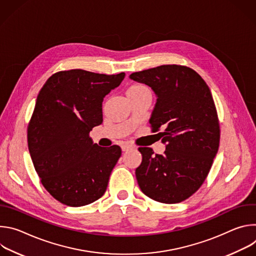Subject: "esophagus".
<instances>
[{
    "mask_svg": "<svg viewBox=\"0 0 256 256\" xmlns=\"http://www.w3.org/2000/svg\"><path fill=\"white\" fill-rule=\"evenodd\" d=\"M134 147L132 144H124L122 146V150L124 151V152H126V151H128V150H130V149H134Z\"/></svg>",
    "mask_w": 256,
    "mask_h": 256,
    "instance_id": "1",
    "label": "esophagus"
}]
</instances>
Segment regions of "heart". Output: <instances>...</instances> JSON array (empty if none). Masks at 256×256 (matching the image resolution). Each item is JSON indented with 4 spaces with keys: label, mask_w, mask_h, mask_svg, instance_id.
<instances>
[{
    "label": "heart",
    "mask_w": 256,
    "mask_h": 256,
    "mask_svg": "<svg viewBox=\"0 0 256 256\" xmlns=\"http://www.w3.org/2000/svg\"><path fill=\"white\" fill-rule=\"evenodd\" d=\"M148 89L146 88L144 86L142 85H132L130 87L128 88L126 90V96H130V95H136V94H138L140 92H144V91H147Z\"/></svg>",
    "instance_id": "obj_1"
}]
</instances>
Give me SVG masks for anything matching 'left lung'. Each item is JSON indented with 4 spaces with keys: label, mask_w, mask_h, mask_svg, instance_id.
<instances>
[{
    "label": "left lung",
    "mask_w": 256,
    "mask_h": 256,
    "mask_svg": "<svg viewBox=\"0 0 256 256\" xmlns=\"http://www.w3.org/2000/svg\"><path fill=\"white\" fill-rule=\"evenodd\" d=\"M130 78L152 88L157 102L150 118L153 132L166 144L163 155L148 147L136 169L140 190L163 204L192 196L206 180L220 144V124L210 90L186 66L163 64L136 72Z\"/></svg>",
    "instance_id": "8db88e82"
}]
</instances>
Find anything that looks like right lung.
<instances>
[{
    "label": "right lung",
    "mask_w": 256,
    "mask_h": 256,
    "mask_svg": "<svg viewBox=\"0 0 256 256\" xmlns=\"http://www.w3.org/2000/svg\"><path fill=\"white\" fill-rule=\"evenodd\" d=\"M124 76L60 70L38 93L27 128L28 149L42 186L66 206L89 204L106 190L122 149L99 147L89 132L102 124L103 98Z\"/></svg>",
    "instance_id": "obj_1"
}]
</instances>
